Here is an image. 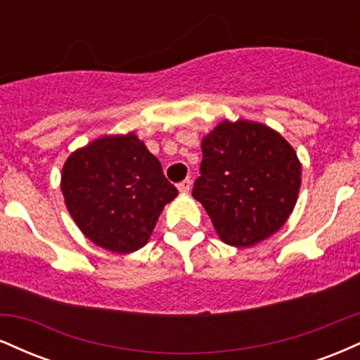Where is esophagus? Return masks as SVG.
<instances>
[{"mask_svg": "<svg viewBox=\"0 0 360 360\" xmlns=\"http://www.w3.org/2000/svg\"><path fill=\"white\" fill-rule=\"evenodd\" d=\"M177 189H179V193L188 194V193H189V189H191V181H189V179H184L183 183L177 184Z\"/></svg>", "mask_w": 360, "mask_h": 360, "instance_id": "1", "label": "esophagus"}]
</instances>
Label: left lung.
I'll return each mask as SVG.
<instances>
[{"mask_svg":"<svg viewBox=\"0 0 360 360\" xmlns=\"http://www.w3.org/2000/svg\"><path fill=\"white\" fill-rule=\"evenodd\" d=\"M193 198L205 206L223 242L250 247L276 233L298 200L295 148L262 123L221 122L201 140Z\"/></svg>","mask_w":360,"mask_h":360,"instance_id":"obj_1","label":"left lung"}]
</instances>
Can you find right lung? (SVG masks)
<instances>
[{
  "instance_id": "right-lung-1",
  "label": "right lung",
  "mask_w": 360,
  "mask_h": 360,
  "mask_svg": "<svg viewBox=\"0 0 360 360\" xmlns=\"http://www.w3.org/2000/svg\"><path fill=\"white\" fill-rule=\"evenodd\" d=\"M60 189L81 232L115 254L146 245L164 206L177 196L159 159L131 131L105 135L72 152Z\"/></svg>"
}]
</instances>
